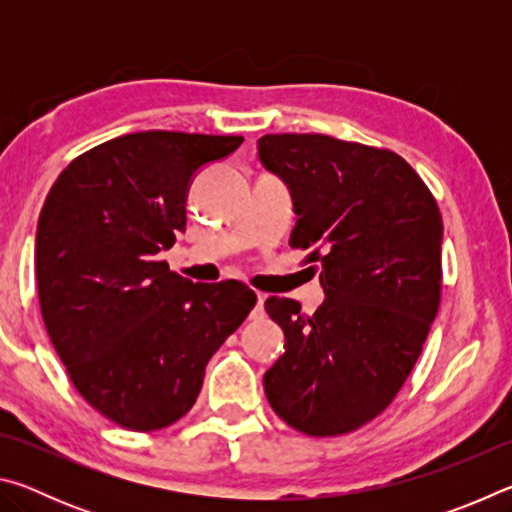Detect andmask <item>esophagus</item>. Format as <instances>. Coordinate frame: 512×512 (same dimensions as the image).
Instances as JSON below:
<instances>
[{
	"mask_svg": "<svg viewBox=\"0 0 512 512\" xmlns=\"http://www.w3.org/2000/svg\"><path fill=\"white\" fill-rule=\"evenodd\" d=\"M264 300H266L264 293H259V296H257V307H255V311H253V318H255V320L264 318Z\"/></svg>",
	"mask_w": 512,
	"mask_h": 512,
	"instance_id": "34e87169",
	"label": "esophagus"
}]
</instances>
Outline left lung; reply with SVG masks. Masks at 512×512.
Listing matches in <instances>:
<instances>
[{"instance_id":"left-lung-1","label":"left lung","mask_w":512,"mask_h":512,"mask_svg":"<svg viewBox=\"0 0 512 512\" xmlns=\"http://www.w3.org/2000/svg\"><path fill=\"white\" fill-rule=\"evenodd\" d=\"M259 158L291 187V248L309 250L325 302L302 314L271 296L287 345L264 375L268 404L300 433L343 436L375 420L418 361L443 287V216L391 149L318 133L264 135Z\"/></svg>"}]
</instances>
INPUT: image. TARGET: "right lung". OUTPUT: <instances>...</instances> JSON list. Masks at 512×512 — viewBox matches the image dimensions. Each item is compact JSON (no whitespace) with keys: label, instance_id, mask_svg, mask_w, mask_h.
I'll return each mask as SVG.
<instances>
[{"label":"right lung","instance_id":"obj_1","mask_svg":"<svg viewBox=\"0 0 512 512\" xmlns=\"http://www.w3.org/2000/svg\"><path fill=\"white\" fill-rule=\"evenodd\" d=\"M241 142L121 135L69 162L42 205V320L76 391L119 427L146 433L183 418L207 361L255 307L244 282L194 284L158 262L185 232L194 173Z\"/></svg>","mask_w":512,"mask_h":512}]
</instances>
